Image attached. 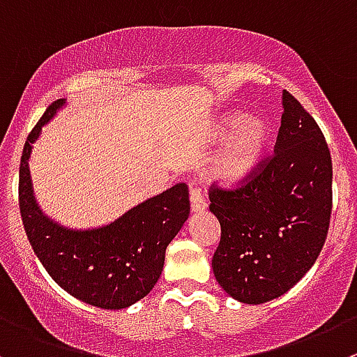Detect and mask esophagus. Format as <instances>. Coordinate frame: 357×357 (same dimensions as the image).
<instances>
[{"instance_id":"34e87169","label":"esophagus","mask_w":357,"mask_h":357,"mask_svg":"<svg viewBox=\"0 0 357 357\" xmlns=\"http://www.w3.org/2000/svg\"><path fill=\"white\" fill-rule=\"evenodd\" d=\"M189 199H191L192 212H203L206 208V202L203 199V191L195 184H189Z\"/></svg>"}]
</instances>
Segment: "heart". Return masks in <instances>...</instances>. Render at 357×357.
Instances as JSON below:
<instances>
[{
  "instance_id": "heart-1",
  "label": "heart",
  "mask_w": 357,
  "mask_h": 357,
  "mask_svg": "<svg viewBox=\"0 0 357 357\" xmlns=\"http://www.w3.org/2000/svg\"><path fill=\"white\" fill-rule=\"evenodd\" d=\"M215 138L222 140L215 161V173L226 184H238L252 175L270 144V124L261 115H229L215 128Z\"/></svg>"
}]
</instances>
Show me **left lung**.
I'll return each mask as SVG.
<instances>
[{
  "mask_svg": "<svg viewBox=\"0 0 357 357\" xmlns=\"http://www.w3.org/2000/svg\"><path fill=\"white\" fill-rule=\"evenodd\" d=\"M273 154L235 188L213 182L210 212L220 222L213 275L229 296L259 305L282 296L312 268L333 206V165L321 128L291 93Z\"/></svg>",
  "mask_w": 357,
  "mask_h": 357,
  "instance_id": "obj_1",
  "label": "left lung"
}]
</instances>
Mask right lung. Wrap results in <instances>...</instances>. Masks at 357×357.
Segmentation results:
<instances>
[{"mask_svg": "<svg viewBox=\"0 0 357 357\" xmlns=\"http://www.w3.org/2000/svg\"><path fill=\"white\" fill-rule=\"evenodd\" d=\"M64 100L50 105L28 135L19 168V208L33 250L50 277L71 296L119 310L151 293L168 243L189 217V191L176 184L98 229H64L42 213L33 196L28 161L42 126Z\"/></svg>", "mask_w": 357, "mask_h": 357, "instance_id": "1", "label": "right lung"}]
</instances>
